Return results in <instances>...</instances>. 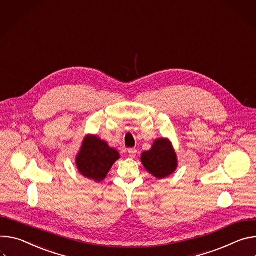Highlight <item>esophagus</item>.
Wrapping results in <instances>:
<instances>
[{
  "mask_svg": "<svg viewBox=\"0 0 256 256\" xmlns=\"http://www.w3.org/2000/svg\"><path fill=\"white\" fill-rule=\"evenodd\" d=\"M127 150H128V154H129L130 158H134L136 156V152H137L136 148H128Z\"/></svg>",
  "mask_w": 256,
  "mask_h": 256,
  "instance_id": "esophagus-1",
  "label": "esophagus"
}]
</instances>
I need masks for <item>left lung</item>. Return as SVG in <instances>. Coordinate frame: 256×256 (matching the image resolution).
I'll list each match as a JSON object with an SVG mask.
<instances>
[{"instance_id": "obj_1", "label": "left lung", "mask_w": 256, "mask_h": 256, "mask_svg": "<svg viewBox=\"0 0 256 256\" xmlns=\"http://www.w3.org/2000/svg\"><path fill=\"white\" fill-rule=\"evenodd\" d=\"M141 162L156 179L172 175L177 168V154L171 141L166 138L156 139L152 148L141 154Z\"/></svg>"}]
</instances>
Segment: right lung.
<instances>
[{"label": "right lung", "instance_id": "1", "mask_svg": "<svg viewBox=\"0 0 256 256\" xmlns=\"http://www.w3.org/2000/svg\"><path fill=\"white\" fill-rule=\"evenodd\" d=\"M120 158L119 152L96 135H86L76 156L78 171L85 178L102 181L112 166Z\"/></svg>", "mask_w": 256, "mask_h": 256}]
</instances>
